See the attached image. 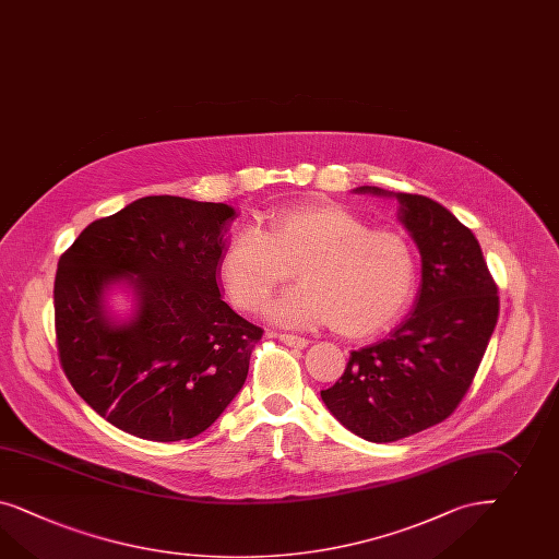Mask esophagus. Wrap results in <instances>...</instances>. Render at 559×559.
Here are the masks:
<instances>
[{"instance_id": "obj_1", "label": "esophagus", "mask_w": 559, "mask_h": 559, "mask_svg": "<svg viewBox=\"0 0 559 559\" xmlns=\"http://www.w3.org/2000/svg\"><path fill=\"white\" fill-rule=\"evenodd\" d=\"M278 340L283 344H287L290 347H307L309 346V340H305L301 335H293V333H278Z\"/></svg>"}]
</instances>
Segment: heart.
<instances>
[{"instance_id":"1","label":"heart","mask_w":559,"mask_h":559,"mask_svg":"<svg viewBox=\"0 0 559 559\" xmlns=\"http://www.w3.org/2000/svg\"><path fill=\"white\" fill-rule=\"evenodd\" d=\"M299 274L266 316L288 328L333 325L362 340L391 328L415 293L417 262L407 236L372 229L362 215L328 199L274 207L264 227H240L217 272L241 311H257L272 290Z\"/></svg>"}]
</instances>
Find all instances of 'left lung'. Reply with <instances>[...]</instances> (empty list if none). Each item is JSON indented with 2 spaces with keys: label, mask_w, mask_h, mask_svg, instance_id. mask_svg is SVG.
I'll use <instances>...</instances> for the list:
<instances>
[{
  "label": "left lung",
  "mask_w": 559,
  "mask_h": 559,
  "mask_svg": "<svg viewBox=\"0 0 559 559\" xmlns=\"http://www.w3.org/2000/svg\"><path fill=\"white\" fill-rule=\"evenodd\" d=\"M354 193L396 197L421 254V288L411 316L352 352L321 399L352 433L389 443L448 419L468 393L497 325L498 288L476 236L438 201L378 187Z\"/></svg>",
  "instance_id": "1"
}]
</instances>
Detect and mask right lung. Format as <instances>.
Listing matches in <instances>:
<instances>
[{
	"instance_id": "obj_1",
	"label": "right lung",
	"mask_w": 559,
	"mask_h": 559,
	"mask_svg": "<svg viewBox=\"0 0 559 559\" xmlns=\"http://www.w3.org/2000/svg\"><path fill=\"white\" fill-rule=\"evenodd\" d=\"M238 217L226 203L142 197L85 227L55 278V330L76 394L121 431L151 441L203 433L240 393L262 330L219 293V254ZM132 287L116 320L106 290Z\"/></svg>"
}]
</instances>
